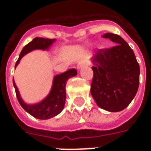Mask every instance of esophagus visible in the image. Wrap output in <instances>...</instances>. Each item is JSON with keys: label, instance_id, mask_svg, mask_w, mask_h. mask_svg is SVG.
Masks as SVG:
<instances>
[{"label": "esophagus", "instance_id": "34e87169", "mask_svg": "<svg viewBox=\"0 0 151 151\" xmlns=\"http://www.w3.org/2000/svg\"><path fill=\"white\" fill-rule=\"evenodd\" d=\"M85 65H86L85 62H83V61H81V62H79L78 64V65H77V69L79 70V69H82V67Z\"/></svg>", "mask_w": 151, "mask_h": 151}]
</instances>
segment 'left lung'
Instances as JSON below:
<instances>
[{
  "instance_id": "8db88e82",
  "label": "left lung",
  "mask_w": 151,
  "mask_h": 151,
  "mask_svg": "<svg viewBox=\"0 0 151 151\" xmlns=\"http://www.w3.org/2000/svg\"><path fill=\"white\" fill-rule=\"evenodd\" d=\"M102 37L116 45L97 50L91 58L94 76L91 94L99 108L116 112L127 108L135 97L140 67L132 48L120 36L106 33Z\"/></svg>"
}]
</instances>
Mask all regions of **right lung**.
Returning a JSON list of instances; mask_svg holds the SVG:
<instances>
[{"mask_svg":"<svg viewBox=\"0 0 151 151\" xmlns=\"http://www.w3.org/2000/svg\"><path fill=\"white\" fill-rule=\"evenodd\" d=\"M55 41H56L55 39L50 40V39L40 37L35 38L34 40L27 44L23 47V49L22 50L15 65V68L18 66L21 59L26 54H27L28 52H30L33 50L40 49L47 51L49 49L50 47L52 45V43ZM77 74H78L77 70L75 69H71L67 70L66 72L55 76L53 78L52 86L49 94L47 95L42 101L39 102L37 104H27L22 99L18 86L15 84L14 79H13V84L14 86L18 102L25 111L37 119L47 120V119L56 116L62 111L64 109V106H65V103L66 82L69 80V78L74 77Z\"/></svg>","mask_w":151,"mask_h":151,"instance_id":"obj_1","label":"right lung"}]
</instances>
